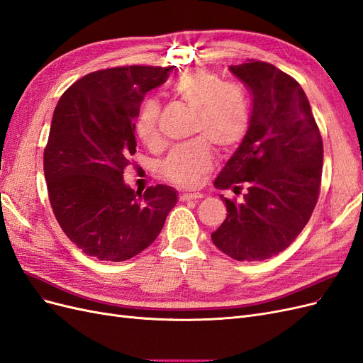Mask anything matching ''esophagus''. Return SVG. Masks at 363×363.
<instances>
[{"label":"esophagus","instance_id":"esophagus-1","mask_svg":"<svg viewBox=\"0 0 363 363\" xmlns=\"http://www.w3.org/2000/svg\"><path fill=\"white\" fill-rule=\"evenodd\" d=\"M203 194L200 192H182L180 194V200L182 201H191V200H199L201 199Z\"/></svg>","mask_w":363,"mask_h":363}]
</instances>
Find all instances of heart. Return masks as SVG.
Masks as SVG:
<instances>
[{"label": "heart", "mask_w": 363, "mask_h": 363, "mask_svg": "<svg viewBox=\"0 0 363 363\" xmlns=\"http://www.w3.org/2000/svg\"><path fill=\"white\" fill-rule=\"evenodd\" d=\"M171 94L195 108L194 133H200L221 151L238 147L245 138L251 121L250 96L242 86L225 83L221 77L204 69H194L177 77L169 84ZM156 98L142 101L135 121L139 139L147 145L157 142ZM212 162L211 147L203 138L175 147L162 162V172L172 183L194 186Z\"/></svg>", "instance_id": "1"}]
</instances>
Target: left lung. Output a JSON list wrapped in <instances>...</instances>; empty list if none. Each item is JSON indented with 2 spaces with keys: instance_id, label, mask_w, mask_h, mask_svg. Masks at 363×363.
<instances>
[{
  "instance_id": "1",
  "label": "left lung",
  "mask_w": 363,
  "mask_h": 363,
  "mask_svg": "<svg viewBox=\"0 0 363 363\" xmlns=\"http://www.w3.org/2000/svg\"><path fill=\"white\" fill-rule=\"evenodd\" d=\"M251 94L245 138L215 180L216 189L245 186L244 200L219 195L227 218L213 244L236 260H265L286 250L311 219L323 171V139L298 82L265 62L228 68Z\"/></svg>"
}]
</instances>
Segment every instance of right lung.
Returning <instances> with one entry per match:
<instances>
[{"instance_id":"obj_1","label":"right lung","mask_w":363,"mask_h":363,"mask_svg":"<svg viewBox=\"0 0 363 363\" xmlns=\"http://www.w3.org/2000/svg\"><path fill=\"white\" fill-rule=\"evenodd\" d=\"M172 69L123 67L87 74L54 108L43 155L50 203L65 235L87 256L123 262L139 255L177 204L171 186L135 192L123 175L136 152L140 103Z\"/></svg>"}]
</instances>
